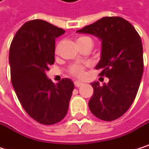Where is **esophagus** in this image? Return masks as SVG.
Wrapping results in <instances>:
<instances>
[{"instance_id":"34e87169","label":"esophagus","mask_w":149,"mask_h":149,"mask_svg":"<svg viewBox=\"0 0 149 149\" xmlns=\"http://www.w3.org/2000/svg\"><path fill=\"white\" fill-rule=\"evenodd\" d=\"M74 85H75V86H76V87H80L81 86H83V83H82V82H80V81L76 80L75 82H74Z\"/></svg>"}]
</instances>
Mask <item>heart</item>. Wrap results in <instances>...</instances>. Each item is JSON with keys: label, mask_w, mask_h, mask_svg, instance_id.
<instances>
[{"label": "heart", "mask_w": 149, "mask_h": 149, "mask_svg": "<svg viewBox=\"0 0 149 149\" xmlns=\"http://www.w3.org/2000/svg\"><path fill=\"white\" fill-rule=\"evenodd\" d=\"M86 40H91V38L87 36H80L78 38L77 42H84ZM70 74H72V75L76 77H82L84 75V66L80 64H73L70 67Z\"/></svg>", "instance_id": "obj_1"}]
</instances>
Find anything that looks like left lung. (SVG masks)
<instances>
[{
	"label": "left lung",
	"mask_w": 149,
	"mask_h": 149,
	"mask_svg": "<svg viewBox=\"0 0 149 149\" xmlns=\"http://www.w3.org/2000/svg\"><path fill=\"white\" fill-rule=\"evenodd\" d=\"M78 33L90 34L101 41V56L97 70L109 79L103 86L93 82L89 108L97 118L112 121L122 116L133 104L143 73L141 39L134 26L119 17H103Z\"/></svg>",
	"instance_id": "obj_1"
}]
</instances>
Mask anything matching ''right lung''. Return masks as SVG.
Instances as JSON below:
<instances>
[{"label":"right lung","instance_id":"right-lung-1","mask_svg":"<svg viewBox=\"0 0 149 149\" xmlns=\"http://www.w3.org/2000/svg\"><path fill=\"white\" fill-rule=\"evenodd\" d=\"M64 30L43 20L25 22L9 49L10 75L16 96L37 122L53 125L66 115L74 84L63 79L55 85L45 72L55 62V39Z\"/></svg>","mask_w":149,"mask_h":149}]
</instances>
